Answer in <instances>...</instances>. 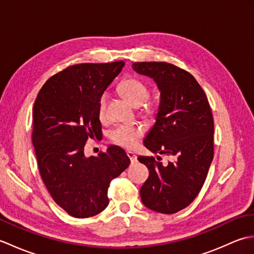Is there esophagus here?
<instances>
[{"mask_svg":"<svg viewBox=\"0 0 254 254\" xmlns=\"http://www.w3.org/2000/svg\"><path fill=\"white\" fill-rule=\"evenodd\" d=\"M127 157L130 158V160H131V163H135V161L137 160V156L134 154V153H132V152H127Z\"/></svg>","mask_w":254,"mask_h":254,"instance_id":"1","label":"esophagus"}]
</instances>
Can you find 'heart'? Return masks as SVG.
<instances>
[{
  "instance_id": "b5f03b06",
  "label": "heart",
  "mask_w": 254,
  "mask_h": 254,
  "mask_svg": "<svg viewBox=\"0 0 254 254\" xmlns=\"http://www.w3.org/2000/svg\"><path fill=\"white\" fill-rule=\"evenodd\" d=\"M118 91L134 107H139V116L149 120L157 113V107L147 99L150 94L148 85L136 77H126L118 85ZM108 95L101 94L98 100V116L104 119L106 116ZM143 135V130L139 127L121 126L110 133V139L113 144L119 146L132 148Z\"/></svg>"
}]
</instances>
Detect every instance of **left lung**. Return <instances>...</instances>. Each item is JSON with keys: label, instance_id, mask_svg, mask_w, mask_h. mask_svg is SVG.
I'll use <instances>...</instances> for the list:
<instances>
[{"label": "left lung", "instance_id": "obj_1", "mask_svg": "<svg viewBox=\"0 0 254 254\" xmlns=\"http://www.w3.org/2000/svg\"><path fill=\"white\" fill-rule=\"evenodd\" d=\"M133 69L153 78L160 90L156 122L144 138L150 152L139 156L149 170L139 193L145 206L175 214L190 205L206 179L214 157V120L204 90L186 69L167 62H135Z\"/></svg>", "mask_w": 254, "mask_h": 254}]
</instances>
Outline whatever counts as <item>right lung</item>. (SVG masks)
<instances>
[{
  "mask_svg": "<svg viewBox=\"0 0 254 254\" xmlns=\"http://www.w3.org/2000/svg\"><path fill=\"white\" fill-rule=\"evenodd\" d=\"M123 66V61L68 66L47 80L35 101L31 138L38 168L53 201L73 217L102 212L111 180L130 165L119 146L84 154L89 137L102 136L99 97Z\"/></svg>",
  "mask_w": 254,
  "mask_h": 254,
  "instance_id": "add662e5",
  "label": "right lung"
}]
</instances>
